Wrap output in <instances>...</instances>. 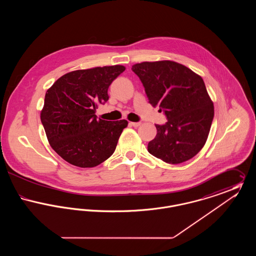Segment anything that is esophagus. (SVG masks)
Returning a JSON list of instances; mask_svg holds the SVG:
<instances>
[{"mask_svg":"<svg viewBox=\"0 0 256 256\" xmlns=\"http://www.w3.org/2000/svg\"><path fill=\"white\" fill-rule=\"evenodd\" d=\"M130 124L134 128H137V126H139L141 124V122H130Z\"/></svg>","mask_w":256,"mask_h":256,"instance_id":"esophagus-1","label":"esophagus"}]
</instances>
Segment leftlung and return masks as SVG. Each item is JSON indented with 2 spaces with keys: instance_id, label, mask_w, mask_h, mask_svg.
Wrapping results in <instances>:
<instances>
[{
  "instance_id": "1",
  "label": "left lung",
  "mask_w": 256,
  "mask_h": 256,
  "mask_svg": "<svg viewBox=\"0 0 256 256\" xmlns=\"http://www.w3.org/2000/svg\"><path fill=\"white\" fill-rule=\"evenodd\" d=\"M132 70L145 87L148 102L164 110L168 119L156 124L158 134L148 144V152L169 164L194 158L206 142L214 117L202 78L170 60L137 63Z\"/></svg>"
}]
</instances>
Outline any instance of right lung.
Instances as JSON below:
<instances>
[{
    "label": "right lung",
    "mask_w": 256,
    "mask_h": 256,
    "mask_svg": "<svg viewBox=\"0 0 256 256\" xmlns=\"http://www.w3.org/2000/svg\"><path fill=\"white\" fill-rule=\"evenodd\" d=\"M122 65L95 67L65 74L45 95L40 118L54 150L68 163L92 168L114 152L126 120L106 121L95 115L108 100L111 82Z\"/></svg>",
    "instance_id": "add662e5"
}]
</instances>
